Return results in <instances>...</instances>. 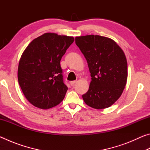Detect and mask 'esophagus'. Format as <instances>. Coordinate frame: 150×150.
<instances>
[{
  "mask_svg": "<svg viewBox=\"0 0 150 150\" xmlns=\"http://www.w3.org/2000/svg\"><path fill=\"white\" fill-rule=\"evenodd\" d=\"M70 83V85L71 86H73L74 85L75 83H76V81H71V82L69 83Z\"/></svg>",
  "mask_w": 150,
  "mask_h": 150,
  "instance_id": "esophagus-1",
  "label": "esophagus"
}]
</instances>
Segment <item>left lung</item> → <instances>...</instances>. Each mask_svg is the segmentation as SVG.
<instances>
[{"label": "left lung", "instance_id": "left-lung-1", "mask_svg": "<svg viewBox=\"0 0 150 150\" xmlns=\"http://www.w3.org/2000/svg\"><path fill=\"white\" fill-rule=\"evenodd\" d=\"M91 73L89 88L83 99L95 109L110 106L120 97L128 78L125 54L115 41L98 35L75 38Z\"/></svg>", "mask_w": 150, "mask_h": 150}]
</instances>
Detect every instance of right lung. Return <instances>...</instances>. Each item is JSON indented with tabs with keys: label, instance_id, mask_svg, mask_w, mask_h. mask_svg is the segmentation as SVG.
I'll return each mask as SVG.
<instances>
[{
	"label": "right lung",
	"instance_id": "add662e5",
	"mask_svg": "<svg viewBox=\"0 0 150 150\" xmlns=\"http://www.w3.org/2000/svg\"><path fill=\"white\" fill-rule=\"evenodd\" d=\"M73 42L72 36L45 33L22 53L18 79L25 97L35 107L49 109L64 98L68 88L63 83L60 61Z\"/></svg>",
	"mask_w": 150,
	"mask_h": 150
}]
</instances>
